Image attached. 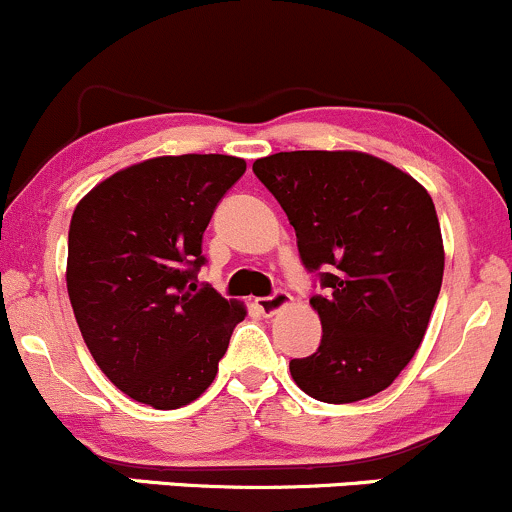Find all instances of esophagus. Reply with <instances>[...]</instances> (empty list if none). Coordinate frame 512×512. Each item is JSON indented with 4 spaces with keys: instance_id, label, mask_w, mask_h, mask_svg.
Listing matches in <instances>:
<instances>
[{
    "instance_id": "1",
    "label": "esophagus",
    "mask_w": 512,
    "mask_h": 512,
    "mask_svg": "<svg viewBox=\"0 0 512 512\" xmlns=\"http://www.w3.org/2000/svg\"><path fill=\"white\" fill-rule=\"evenodd\" d=\"M290 302H293L290 293H285V290H276V293L266 295V298H258L256 307L263 312V315H273V312H278L280 307L290 305Z\"/></svg>"
}]
</instances>
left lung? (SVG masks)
<instances>
[{"label":"left lung","instance_id":"left-lung-1","mask_svg":"<svg viewBox=\"0 0 512 512\" xmlns=\"http://www.w3.org/2000/svg\"><path fill=\"white\" fill-rule=\"evenodd\" d=\"M320 280L315 354L290 376L322 403L386 390L410 364L442 288L444 246L432 197L417 180L356 151H285L254 163Z\"/></svg>","mask_w":512,"mask_h":512}]
</instances>
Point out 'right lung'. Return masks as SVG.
<instances>
[{
  "instance_id": "obj_1",
  "label": "right lung",
  "mask_w": 512,
  "mask_h": 512,
  "mask_svg": "<svg viewBox=\"0 0 512 512\" xmlns=\"http://www.w3.org/2000/svg\"><path fill=\"white\" fill-rule=\"evenodd\" d=\"M246 163L161 156L87 192L68 232V295L104 376L129 398L175 410L217 376L244 305L197 285L202 234Z\"/></svg>"
}]
</instances>
